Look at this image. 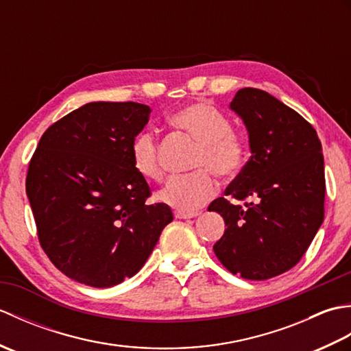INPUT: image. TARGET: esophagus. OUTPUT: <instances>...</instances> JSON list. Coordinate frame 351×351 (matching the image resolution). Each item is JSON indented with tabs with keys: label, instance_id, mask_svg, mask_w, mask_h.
Returning <instances> with one entry per match:
<instances>
[{
	"label": "esophagus",
	"instance_id": "34e87169",
	"mask_svg": "<svg viewBox=\"0 0 351 351\" xmlns=\"http://www.w3.org/2000/svg\"><path fill=\"white\" fill-rule=\"evenodd\" d=\"M197 215H199L197 211H176L175 213L176 219H193V217H197Z\"/></svg>",
	"mask_w": 351,
	"mask_h": 351
}]
</instances>
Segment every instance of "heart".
Here are the masks:
<instances>
[{
  "label": "heart",
  "instance_id": "obj_1",
  "mask_svg": "<svg viewBox=\"0 0 351 351\" xmlns=\"http://www.w3.org/2000/svg\"><path fill=\"white\" fill-rule=\"evenodd\" d=\"M169 122L182 130L200 143L191 175L170 178L158 191V200L178 211H193L202 206L217 191L213 173L221 180H232L240 173L245 160L244 138L232 131L229 117L219 108L205 102L190 104L175 111ZM132 166L146 180L160 181L162 167L160 161L158 140L151 131H141L131 143Z\"/></svg>",
  "mask_w": 351,
  "mask_h": 351
}]
</instances>
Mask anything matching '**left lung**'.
I'll use <instances>...</instances> for the list:
<instances>
[{
	"instance_id": "1",
	"label": "left lung",
	"mask_w": 351,
	"mask_h": 351,
	"mask_svg": "<svg viewBox=\"0 0 351 351\" xmlns=\"http://www.w3.org/2000/svg\"><path fill=\"white\" fill-rule=\"evenodd\" d=\"M229 108L249 134L250 160L208 211L225 220L214 253L230 273L265 280L293 268L324 219V156L309 122L259 88L238 90Z\"/></svg>"
}]
</instances>
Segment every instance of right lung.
Segmentation results:
<instances>
[{"label": "right lung", "instance_id": "right-lung-1", "mask_svg": "<svg viewBox=\"0 0 351 351\" xmlns=\"http://www.w3.org/2000/svg\"><path fill=\"white\" fill-rule=\"evenodd\" d=\"M151 107L88 102L45 131L25 182L42 247L68 278L110 288L132 278L173 220L131 160Z\"/></svg>", "mask_w": 351, "mask_h": 351}]
</instances>
